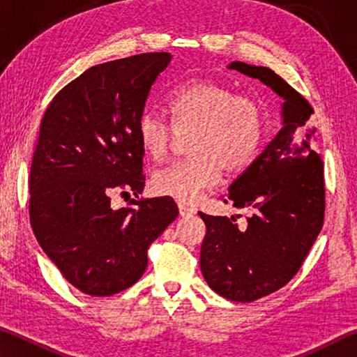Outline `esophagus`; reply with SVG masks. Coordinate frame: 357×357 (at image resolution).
Here are the masks:
<instances>
[{"instance_id":"34e87169","label":"esophagus","mask_w":357,"mask_h":357,"mask_svg":"<svg viewBox=\"0 0 357 357\" xmlns=\"http://www.w3.org/2000/svg\"><path fill=\"white\" fill-rule=\"evenodd\" d=\"M178 208H179V214L183 215V217H190V215L195 214V208H192V206H189V204H185V203H179Z\"/></svg>"}]
</instances>
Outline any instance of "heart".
<instances>
[{
	"instance_id": "heart-1",
	"label": "heart",
	"mask_w": 357,
	"mask_h": 357,
	"mask_svg": "<svg viewBox=\"0 0 357 357\" xmlns=\"http://www.w3.org/2000/svg\"><path fill=\"white\" fill-rule=\"evenodd\" d=\"M172 124L155 112L138 119V143L153 162L170 154L178 135H190L185 160L174 162L153 176V189L179 202H195L222 176L245 170L261 146L263 110L255 99L234 94L225 84L193 80L168 96Z\"/></svg>"
}]
</instances>
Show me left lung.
Masks as SVG:
<instances>
[{
	"label": "left lung",
	"mask_w": 357,
	"mask_h": 357,
	"mask_svg": "<svg viewBox=\"0 0 357 357\" xmlns=\"http://www.w3.org/2000/svg\"><path fill=\"white\" fill-rule=\"evenodd\" d=\"M258 78L283 98L282 129L229 185L225 202L250 215L198 213L206 225L200 253L204 280L229 301L252 302L277 291L304 263L324 220L323 160L310 148L315 128L307 99L269 68L228 66Z\"/></svg>",
	"instance_id": "8db88e82"
}]
</instances>
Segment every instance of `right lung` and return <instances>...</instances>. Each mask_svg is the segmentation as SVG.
I'll return each instance as SVG.
<instances>
[{
	"instance_id": "obj_1",
	"label": "right lung",
	"mask_w": 357,
	"mask_h": 357,
	"mask_svg": "<svg viewBox=\"0 0 357 357\" xmlns=\"http://www.w3.org/2000/svg\"><path fill=\"white\" fill-rule=\"evenodd\" d=\"M167 52L142 53L84 70L59 91L40 121L29 222L66 280L89 296H112L140 279L148 249L178 217L170 197L140 198L143 149L137 126ZM134 192L113 210L111 193Z\"/></svg>"
}]
</instances>
